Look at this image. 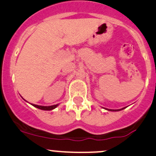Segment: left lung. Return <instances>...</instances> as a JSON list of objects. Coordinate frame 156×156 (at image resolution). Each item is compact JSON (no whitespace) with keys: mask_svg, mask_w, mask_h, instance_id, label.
<instances>
[{"mask_svg":"<svg viewBox=\"0 0 156 156\" xmlns=\"http://www.w3.org/2000/svg\"><path fill=\"white\" fill-rule=\"evenodd\" d=\"M123 108H121V109H116V110H115V109H107V108H105V109L108 110V111H112V112H118V111H120V110L123 109Z\"/></svg>","mask_w":156,"mask_h":156,"instance_id":"1","label":"left lung"}]
</instances>
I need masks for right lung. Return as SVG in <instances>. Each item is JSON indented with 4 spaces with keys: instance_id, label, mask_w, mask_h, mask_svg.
<instances>
[{
    "instance_id": "add662e5",
    "label": "right lung",
    "mask_w": 156,
    "mask_h": 156,
    "mask_svg": "<svg viewBox=\"0 0 156 156\" xmlns=\"http://www.w3.org/2000/svg\"><path fill=\"white\" fill-rule=\"evenodd\" d=\"M32 105H33L34 107H36V108H39V109H41V110H46V111L53 110L58 106V104L53 105H50V106H43V105H35V104H32Z\"/></svg>"
}]
</instances>
